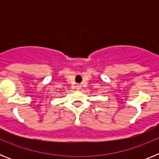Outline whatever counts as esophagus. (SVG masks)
<instances>
[{"instance_id": "esophagus-1", "label": "esophagus", "mask_w": 159, "mask_h": 159, "mask_svg": "<svg viewBox=\"0 0 159 159\" xmlns=\"http://www.w3.org/2000/svg\"><path fill=\"white\" fill-rule=\"evenodd\" d=\"M80 88H81L80 85V84H77V85H76V89H77V90H79V89H80Z\"/></svg>"}]
</instances>
